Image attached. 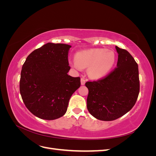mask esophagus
<instances>
[{"label": "esophagus", "mask_w": 156, "mask_h": 156, "mask_svg": "<svg viewBox=\"0 0 156 156\" xmlns=\"http://www.w3.org/2000/svg\"><path fill=\"white\" fill-rule=\"evenodd\" d=\"M85 83H86V80H85V79L83 78V77H82V78L81 79V83L82 85H84V84H85Z\"/></svg>", "instance_id": "34e87169"}]
</instances>
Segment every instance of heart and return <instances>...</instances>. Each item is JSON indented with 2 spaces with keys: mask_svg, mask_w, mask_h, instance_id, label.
<instances>
[{
  "mask_svg": "<svg viewBox=\"0 0 156 156\" xmlns=\"http://www.w3.org/2000/svg\"><path fill=\"white\" fill-rule=\"evenodd\" d=\"M72 62L77 70L88 68V74L93 79H100L110 72L116 62L114 51L106 49H92L78 52Z\"/></svg>",
  "mask_w": 156,
  "mask_h": 156,
  "instance_id": "1",
  "label": "heart"
}]
</instances>
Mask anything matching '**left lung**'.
I'll use <instances>...</instances> for the list:
<instances>
[{
    "mask_svg": "<svg viewBox=\"0 0 156 156\" xmlns=\"http://www.w3.org/2000/svg\"><path fill=\"white\" fill-rule=\"evenodd\" d=\"M117 66L105 77L87 81V108L96 119L112 121L135 105L140 90L138 64L128 51L116 46Z\"/></svg>",
    "mask_w": 156,
    "mask_h": 156,
    "instance_id": "1",
    "label": "left lung"
}]
</instances>
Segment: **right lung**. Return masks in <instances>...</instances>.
Segmentation results:
<instances>
[{
	"label": "right lung",
	"mask_w": 156,
	"mask_h": 156,
	"mask_svg": "<svg viewBox=\"0 0 156 156\" xmlns=\"http://www.w3.org/2000/svg\"><path fill=\"white\" fill-rule=\"evenodd\" d=\"M71 45L48 43L32 51L23 64L20 83L22 100L30 112L52 120L64 115L81 79L68 75Z\"/></svg>",
	"instance_id": "1"
}]
</instances>
